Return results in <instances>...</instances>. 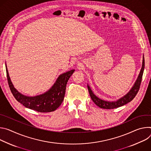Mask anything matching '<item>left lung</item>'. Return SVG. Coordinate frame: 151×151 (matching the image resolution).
<instances>
[{"label": "left lung", "mask_w": 151, "mask_h": 151, "mask_svg": "<svg viewBox=\"0 0 151 151\" xmlns=\"http://www.w3.org/2000/svg\"><path fill=\"white\" fill-rule=\"evenodd\" d=\"M144 69H145V59H144V56H143L142 68L140 70L139 76L134 83V84L131 89L125 95L118 99V100H116V101H106V100H104L98 98L97 96H96L93 93L91 87L89 86V85H88V89L92 101L99 107L105 109H113L115 108H118L131 101L134 99V98L136 96V95H137L139 90Z\"/></svg>", "instance_id": "1"}]
</instances>
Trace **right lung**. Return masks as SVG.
<instances>
[{"instance_id": "obj_1", "label": "right lung", "mask_w": 151, "mask_h": 151, "mask_svg": "<svg viewBox=\"0 0 151 151\" xmlns=\"http://www.w3.org/2000/svg\"><path fill=\"white\" fill-rule=\"evenodd\" d=\"M5 65L9 86L15 98L26 108L41 113L53 111L61 105L65 96L67 82L75 71L71 70L60 74L52 88L44 93L29 96L21 93L14 88L9 76L6 64Z\"/></svg>"}]
</instances>
